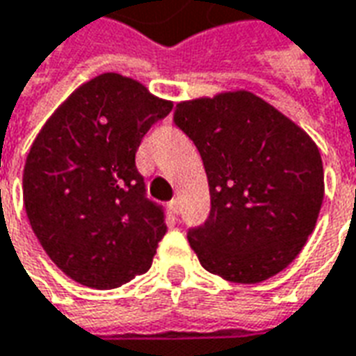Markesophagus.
I'll list each match as a JSON object with an SVG mask.
<instances>
[{
    "label": "esophagus",
    "mask_w": 356,
    "mask_h": 356,
    "mask_svg": "<svg viewBox=\"0 0 356 356\" xmlns=\"http://www.w3.org/2000/svg\"><path fill=\"white\" fill-rule=\"evenodd\" d=\"M170 208L173 213H179V210H181V206H179V198H173V200H171Z\"/></svg>",
    "instance_id": "1"
}]
</instances>
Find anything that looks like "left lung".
Returning <instances> with one entry per match:
<instances>
[{"label": "left lung", "mask_w": 356, "mask_h": 356, "mask_svg": "<svg viewBox=\"0 0 356 356\" xmlns=\"http://www.w3.org/2000/svg\"><path fill=\"white\" fill-rule=\"evenodd\" d=\"M175 123L202 156L212 210L188 243L204 270L260 283L307 245L324 200L316 143L248 90L179 102Z\"/></svg>", "instance_id": "left-lung-1"}]
</instances>
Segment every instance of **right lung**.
I'll use <instances>...</instances> for the list:
<instances>
[{"label":"right lung","instance_id":"add662e5","mask_svg":"<svg viewBox=\"0 0 356 356\" xmlns=\"http://www.w3.org/2000/svg\"><path fill=\"white\" fill-rule=\"evenodd\" d=\"M173 102L135 79L102 73L81 84L40 129L22 173L32 231L81 285L115 289L146 273L163 210L144 196L135 154Z\"/></svg>","mask_w":356,"mask_h":356}]
</instances>
